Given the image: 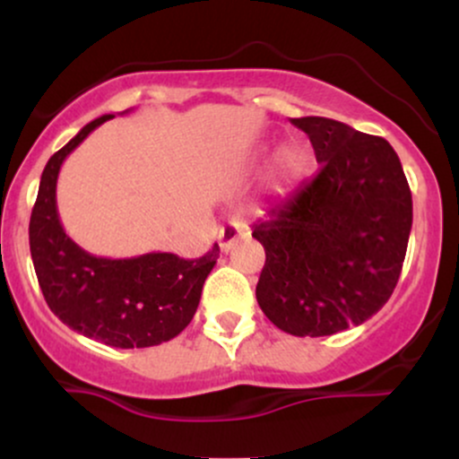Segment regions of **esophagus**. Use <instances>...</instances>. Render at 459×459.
<instances>
[{"label": "esophagus", "mask_w": 459, "mask_h": 459, "mask_svg": "<svg viewBox=\"0 0 459 459\" xmlns=\"http://www.w3.org/2000/svg\"><path fill=\"white\" fill-rule=\"evenodd\" d=\"M244 235V229H233V226H229V229H222L218 235V241H220V250L222 252H230L233 250V246L239 241V237Z\"/></svg>", "instance_id": "esophagus-1"}]
</instances>
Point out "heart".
<instances>
[{"label": "heart", "instance_id": "b5f03b06", "mask_svg": "<svg viewBox=\"0 0 459 459\" xmlns=\"http://www.w3.org/2000/svg\"><path fill=\"white\" fill-rule=\"evenodd\" d=\"M299 168H302V152L298 146L284 144L278 149L276 157H273V177L281 183H289L293 177H298Z\"/></svg>", "mask_w": 459, "mask_h": 459}]
</instances>
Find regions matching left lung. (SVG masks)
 <instances>
[{
	"mask_svg": "<svg viewBox=\"0 0 459 459\" xmlns=\"http://www.w3.org/2000/svg\"><path fill=\"white\" fill-rule=\"evenodd\" d=\"M317 175L270 209L252 237L265 247L256 302L293 336L360 325L393 296L412 229V194L384 138L324 116L291 118Z\"/></svg>",
	"mask_w": 459,
	"mask_h": 459,
	"instance_id": "8db88e82",
	"label": "left lung"
}]
</instances>
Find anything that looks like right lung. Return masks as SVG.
I'll return each instance as SVG.
<instances>
[{"mask_svg":"<svg viewBox=\"0 0 459 459\" xmlns=\"http://www.w3.org/2000/svg\"><path fill=\"white\" fill-rule=\"evenodd\" d=\"M109 118H94L47 161L30 218L31 261L47 304L71 330L118 350L160 345L192 321L220 246L196 261L170 252L105 259L65 233L56 204L62 161Z\"/></svg>","mask_w":459,"mask_h":459,"instance_id":"obj_1","label":"right lung"}]
</instances>
